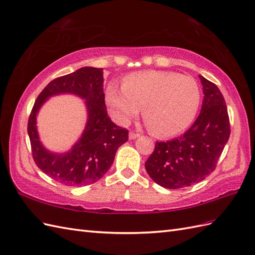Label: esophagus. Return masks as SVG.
<instances>
[{
  "label": "esophagus",
  "instance_id": "obj_1",
  "mask_svg": "<svg viewBox=\"0 0 255 255\" xmlns=\"http://www.w3.org/2000/svg\"><path fill=\"white\" fill-rule=\"evenodd\" d=\"M138 136H140L139 132H134V131H130L129 132V139L134 140L135 138H138Z\"/></svg>",
  "mask_w": 255,
  "mask_h": 255
}]
</instances>
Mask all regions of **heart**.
Listing matches in <instances>:
<instances>
[{
  "label": "heart",
  "instance_id": "1",
  "mask_svg": "<svg viewBox=\"0 0 255 255\" xmlns=\"http://www.w3.org/2000/svg\"><path fill=\"white\" fill-rule=\"evenodd\" d=\"M123 88L110 84L107 103L114 119L127 123L140 113L151 131L160 136L178 134L191 125L200 93L193 77L175 72L144 71L127 76Z\"/></svg>",
  "mask_w": 255,
  "mask_h": 255
}]
</instances>
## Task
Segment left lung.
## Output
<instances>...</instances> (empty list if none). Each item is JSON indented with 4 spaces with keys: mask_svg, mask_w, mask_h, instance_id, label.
Wrapping results in <instances>:
<instances>
[{
    "mask_svg": "<svg viewBox=\"0 0 255 255\" xmlns=\"http://www.w3.org/2000/svg\"><path fill=\"white\" fill-rule=\"evenodd\" d=\"M204 89L200 114L177 139L156 142L145 161L149 177L165 188H182L204 180L214 171L231 134L223 95L215 84L199 75Z\"/></svg>",
    "mask_w": 255,
    "mask_h": 255,
    "instance_id": "left-lung-1",
    "label": "left lung"
}]
</instances>
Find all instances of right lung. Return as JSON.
<instances>
[{"mask_svg": "<svg viewBox=\"0 0 255 255\" xmlns=\"http://www.w3.org/2000/svg\"><path fill=\"white\" fill-rule=\"evenodd\" d=\"M102 69L85 67L57 77L38 95L28 121L32 157L49 178L69 186L93 184L112 166L117 148L128 140V130L115 125L108 115L103 93ZM69 92L87 99L89 122L82 138L65 154L46 151L35 127L36 113L50 95Z\"/></svg>", "mask_w": 255, "mask_h": 255, "instance_id": "1", "label": "right lung"}]
</instances>
